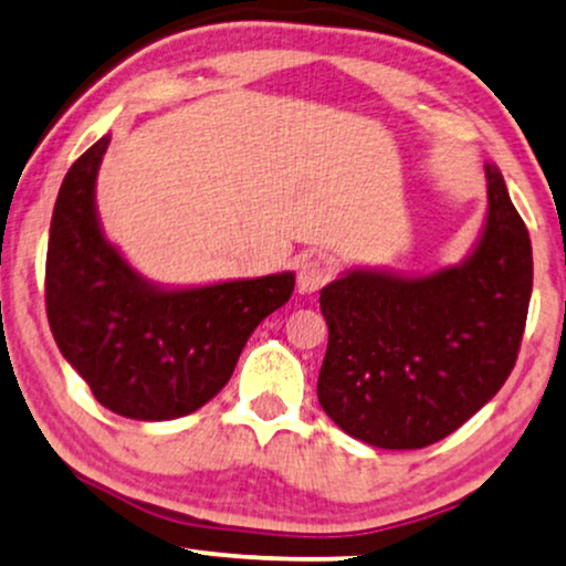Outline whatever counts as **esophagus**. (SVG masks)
<instances>
[{
    "label": "esophagus",
    "mask_w": 566,
    "mask_h": 566,
    "mask_svg": "<svg viewBox=\"0 0 566 566\" xmlns=\"http://www.w3.org/2000/svg\"><path fill=\"white\" fill-rule=\"evenodd\" d=\"M328 282V269L321 259H307L297 269V290L300 295H313Z\"/></svg>",
    "instance_id": "1"
}]
</instances>
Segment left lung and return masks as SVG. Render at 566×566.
I'll return each mask as SVG.
<instances>
[{
  "label": "left lung",
  "instance_id": "obj_1",
  "mask_svg": "<svg viewBox=\"0 0 566 566\" xmlns=\"http://www.w3.org/2000/svg\"><path fill=\"white\" fill-rule=\"evenodd\" d=\"M473 250L433 274L349 269L321 290L328 347L318 402L378 449L454 433L510 378L533 292V248L496 164Z\"/></svg>",
  "mask_w": 566,
  "mask_h": 566
}]
</instances>
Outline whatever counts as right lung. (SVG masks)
I'll return each instance as SVG.
<instances>
[{
	"label": "right lung",
	"instance_id": "obj_1",
	"mask_svg": "<svg viewBox=\"0 0 566 566\" xmlns=\"http://www.w3.org/2000/svg\"><path fill=\"white\" fill-rule=\"evenodd\" d=\"M104 135L70 167L46 250V316L64 360L106 410L133 420L196 412L230 381L263 318L287 303L295 274L164 287L106 240L96 211Z\"/></svg>",
	"mask_w": 566,
	"mask_h": 566
}]
</instances>
